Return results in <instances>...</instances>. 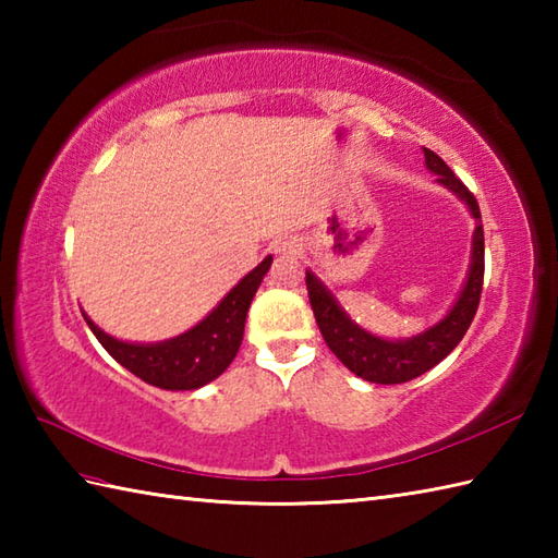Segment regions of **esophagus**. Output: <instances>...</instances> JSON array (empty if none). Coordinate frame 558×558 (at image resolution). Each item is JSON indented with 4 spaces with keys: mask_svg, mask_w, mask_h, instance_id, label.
I'll return each instance as SVG.
<instances>
[{
    "mask_svg": "<svg viewBox=\"0 0 558 558\" xmlns=\"http://www.w3.org/2000/svg\"><path fill=\"white\" fill-rule=\"evenodd\" d=\"M276 254H282V256H300V254H302V242L294 240V236H286V240L276 242Z\"/></svg>",
    "mask_w": 558,
    "mask_h": 558,
    "instance_id": "obj_1",
    "label": "esophagus"
}]
</instances>
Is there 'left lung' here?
Returning a JSON list of instances; mask_svg holds the SVG:
<instances>
[{"instance_id": "1", "label": "left lung", "mask_w": 558, "mask_h": 558, "mask_svg": "<svg viewBox=\"0 0 558 558\" xmlns=\"http://www.w3.org/2000/svg\"><path fill=\"white\" fill-rule=\"evenodd\" d=\"M424 162L434 174H438V184L450 189L460 201H465L477 228L472 234V260L468 270V280L462 286L456 304L450 312L424 333L408 340H384L378 336L366 333L352 318L340 310L333 294L318 280L312 270H306V290L316 316L318 330L326 340L330 352L348 366L352 374H357L364 381L372 384H405L412 378L429 372L432 366L441 362L446 354L456 350L462 336L468 333L472 318L477 314L482 282H484V230L477 198L470 189L462 184L453 170L436 156L434 150L424 148Z\"/></svg>"}]
</instances>
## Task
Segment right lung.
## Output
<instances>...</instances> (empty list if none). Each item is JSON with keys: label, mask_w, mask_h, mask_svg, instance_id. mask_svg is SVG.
Returning <instances> with one entry per match:
<instances>
[{"label": "right lung", "mask_w": 558, "mask_h": 558, "mask_svg": "<svg viewBox=\"0 0 558 558\" xmlns=\"http://www.w3.org/2000/svg\"><path fill=\"white\" fill-rule=\"evenodd\" d=\"M270 260L272 256H266L252 272H246L204 322L170 340L148 342V345L124 342L105 333L86 314L83 318L100 345L112 354V360L141 381L165 390H196L218 378L236 357L244 338L248 304L268 272Z\"/></svg>", "instance_id": "1"}]
</instances>
